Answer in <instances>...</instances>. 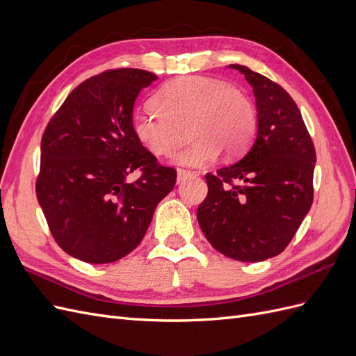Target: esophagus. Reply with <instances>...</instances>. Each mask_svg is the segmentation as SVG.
<instances>
[{"label":"esophagus","mask_w":356,"mask_h":356,"mask_svg":"<svg viewBox=\"0 0 356 356\" xmlns=\"http://www.w3.org/2000/svg\"><path fill=\"white\" fill-rule=\"evenodd\" d=\"M191 177H196V175L191 174V172H188V170L178 169V172H177V184H178V186L182 184V182L187 181V179L191 178Z\"/></svg>","instance_id":"obj_1"}]
</instances>
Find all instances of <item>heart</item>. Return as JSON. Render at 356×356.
<instances>
[{"mask_svg":"<svg viewBox=\"0 0 356 356\" xmlns=\"http://www.w3.org/2000/svg\"><path fill=\"white\" fill-rule=\"evenodd\" d=\"M153 104L152 108L134 113V135L152 154L169 156L179 147L187 129L193 143L172 157V163L178 166H209L221 152L238 157L257 132L252 101L221 80H174L156 93Z\"/></svg>","mask_w":356,"mask_h":356,"instance_id":"b5f03b06","label":"heart"}]
</instances>
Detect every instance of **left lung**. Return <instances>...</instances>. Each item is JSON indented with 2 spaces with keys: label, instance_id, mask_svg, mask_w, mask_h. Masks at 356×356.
<instances>
[{
  "label": "left lung",
  "instance_id": "8db88e82",
  "mask_svg": "<svg viewBox=\"0 0 356 356\" xmlns=\"http://www.w3.org/2000/svg\"><path fill=\"white\" fill-rule=\"evenodd\" d=\"M229 68L252 86L257 135L239 161L207 174L197 221L218 252L264 261L285 250L312 207L316 153L298 106L281 86L238 63Z\"/></svg>",
  "mask_w": 356,
  "mask_h": 356
}]
</instances>
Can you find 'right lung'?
Segmentation results:
<instances>
[{"label":"right lung","instance_id":"add662e5","mask_svg":"<svg viewBox=\"0 0 356 356\" xmlns=\"http://www.w3.org/2000/svg\"><path fill=\"white\" fill-rule=\"evenodd\" d=\"M157 75L120 68L83 81L41 139L37 199L63 251L90 264L114 263L145 236L159 202L177 182L132 131L134 105ZM139 168L134 183L128 175Z\"/></svg>","mask_w":356,"mask_h":356}]
</instances>
